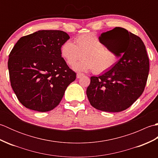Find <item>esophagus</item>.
<instances>
[{"instance_id": "esophagus-1", "label": "esophagus", "mask_w": 158, "mask_h": 158, "mask_svg": "<svg viewBox=\"0 0 158 158\" xmlns=\"http://www.w3.org/2000/svg\"><path fill=\"white\" fill-rule=\"evenodd\" d=\"M83 76H84V74L83 73H78L77 74V77L78 79H79V78H81V77H83Z\"/></svg>"}]
</instances>
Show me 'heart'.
<instances>
[{
    "mask_svg": "<svg viewBox=\"0 0 158 158\" xmlns=\"http://www.w3.org/2000/svg\"><path fill=\"white\" fill-rule=\"evenodd\" d=\"M75 44L68 40L62 45L60 53L66 63L73 66L81 58L84 59L77 63L74 69L77 70L93 69L96 74L105 73L115 66L120 58L104 45L96 33L89 32L77 36L75 39Z\"/></svg>",
    "mask_w": 158,
    "mask_h": 158,
    "instance_id": "1",
    "label": "heart"
}]
</instances>
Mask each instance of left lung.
<instances>
[{
  "label": "left lung",
  "instance_id": "8db88e82",
  "mask_svg": "<svg viewBox=\"0 0 158 158\" xmlns=\"http://www.w3.org/2000/svg\"><path fill=\"white\" fill-rule=\"evenodd\" d=\"M122 58L111 69L98 77H91L86 90L90 105L106 112L127 109L141 96L149 71L145 45L139 36L116 27L101 34Z\"/></svg>",
  "mask_w": 158,
  "mask_h": 158
}]
</instances>
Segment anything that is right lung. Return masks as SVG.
Here are the masks:
<instances>
[{"label":"right lung","instance_id":"1","mask_svg":"<svg viewBox=\"0 0 158 158\" xmlns=\"http://www.w3.org/2000/svg\"><path fill=\"white\" fill-rule=\"evenodd\" d=\"M70 36L62 31H39L20 38L9 53L11 85L22 105L39 112L58 106L76 73L60 48Z\"/></svg>","mask_w":158,"mask_h":158}]
</instances>
